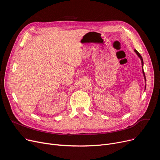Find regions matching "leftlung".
I'll return each mask as SVG.
<instances>
[{"instance_id":"1","label":"left lung","mask_w":160,"mask_h":160,"mask_svg":"<svg viewBox=\"0 0 160 160\" xmlns=\"http://www.w3.org/2000/svg\"><path fill=\"white\" fill-rule=\"evenodd\" d=\"M134 52H135L136 53V54L138 55V56L140 58V60L141 61V65H142V74H143V77H144V79H145V83H146V78H145V72H144V70H143V60H142V58L141 57V56L140 55V54L136 50H134ZM145 89H146V83H145Z\"/></svg>"}]
</instances>
